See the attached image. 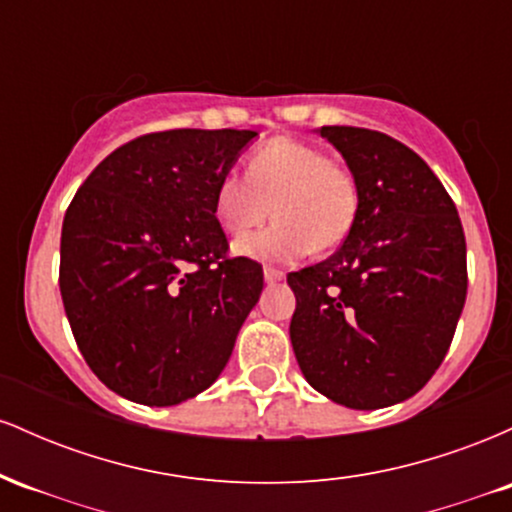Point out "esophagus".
<instances>
[{
	"mask_svg": "<svg viewBox=\"0 0 512 512\" xmlns=\"http://www.w3.org/2000/svg\"><path fill=\"white\" fill-rule=\"evenodd\" d=\"M264 281H267V284H279V281H284V272L267 267L264 269Z\"/></svg>",
	"mask_w": 512,
	"mask_h": 512,
	"instance_id": "obj_1",
	"label": "esophagus"
}]
</instances>
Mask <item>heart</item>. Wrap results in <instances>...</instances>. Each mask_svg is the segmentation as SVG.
Here are the masks:
<instances>
[{
    "label": "heart",
    "instance_id": "1",
    "mask_svg": "<svg viewBox=\"0 0 512 512\" xmlns=\"http://www.w3.org/2000/svg\"><path fill=\"white\" fill-rule=\"evenodd\" d=\"M248 175H221L214 214L228 233H248L269 216L276 221L255 236L238 238L233 252L260 262H296L344 243L358 214V187L342 163L298 139L279 137L257 146Z\"/></svg>",
    "mask_w": 512,
    "mask_h": 512
}]
</instances>
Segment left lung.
<instances>
[{"label":"left lung","mask_w":512,"mask_h":512,"mask_svg":"<svg viewBox=\"0 0 512 512\" xmlns=\"http://www.w3.org/2000/svg\"><path fill=\"white\" fill-rule=\"evenodd\" d=\"M354 175L342 248L289 274L291 344L305 380L349 409L414 397L448 354L467 298L455 204L409 146L363 127H320Z\"/></svg>","instance_id":"8db88e82"}]
</instances>
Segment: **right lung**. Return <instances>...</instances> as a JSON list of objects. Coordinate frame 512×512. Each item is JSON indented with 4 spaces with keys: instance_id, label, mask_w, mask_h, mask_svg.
<instances>
[{
    "instance_id": "add662e5",
    "label": "right lung",
    "mask_w": 512,
    "mask_h": 512,
    "mask_svg": "<svg viewBox=\"0 0 512 512\" xmlns=\"http://www.w3.org/2000/svg\"><path fill=\"white\" fill-rule=\"evenodd\" d=\"M255 137L144 134L103 158L69 204L64 313L88 368L120 397L173 407L226 368L264 276L248 257H226L214 192Z\"/></svg>"
}]
</instances>
